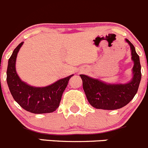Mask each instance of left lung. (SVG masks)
I'll use <instances>...</instances> for the list:
<instances>
[{"label":"left lung","instance_id":"1","mask_svg":"<svg viewBox=\"0 0 148 148\" xmlns=\"http://www.w3.org/2000/svg\"><path fill=\"white\" fill-rule=\"evenodd\" d=\"M130 46L132 60L134 62L132 78L126 84H108L97 78L80 75L83 88L90 105L94 108L102 110H117L126 106L137 92L141 81V65L140 57L134 45L125 39Z\"/></svg>","mask_w":148,"mask_h":148}]
</instances>
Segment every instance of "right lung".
<instances>
[{
    "label": "right lung",
    "mask_w": 148,
    "mask_h": 148,
    "mask_svg": "<svg viewBox=\"0 0 148 148\" xmlns=\"http://www.w3.org/2000/svg\"><path fill=\"white\" fill-rule=\"evenodd\" d=\"M24 42L19 43L14 50L8 60L6 81L10 92L14 100L28 112L36 114L49 113L55 111L70 78L74 75L58 80L43 87H36L22 81L16 70V60L18 52Z\"/></svg>",
    "instance_id": "1"
}]
</instances>
